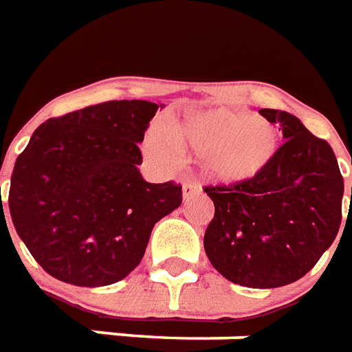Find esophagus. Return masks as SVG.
<instances>
[{"label":"esophagus","instance_id":"obj_1","mask_svg":"<svg viewBox=\"0 0 352 352\" xmlns=\"http://www.w3.org/2000/svg\"><path fill=\"white\" fill-rule=\"evenodd\" d=\"M197 193H201V188L197 186L195 182H186V184H184V188H182V197H184V201H188L189 197L197 195Z\"/></svg>","mask_w":352,"mask_h":352}]
</instances>
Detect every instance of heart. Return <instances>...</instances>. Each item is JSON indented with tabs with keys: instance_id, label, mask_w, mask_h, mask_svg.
Returning a JSON list of instances; mask_svg holds the SVG:
<instances>
[{
	"instance_id": "1",
	"label": "heart",
	"mask_w": 352,
	"mask_h": 352,
	"mask_svg": "<svg viewBox=\"0 0 352 352\" xmlns=\"http://www.w3.org/2000/svg\"><path fill=\"white\" fill-rule=\"evenodd\" d=\"M166 136L184 155L203 159L210 180L239 186L256 180L278 153V131L267 119L250 111L206 108L189 111L168 124ZM159 136L148 140V151L163 161L174 159V149Z\"/></svg>"
}]
</instances>
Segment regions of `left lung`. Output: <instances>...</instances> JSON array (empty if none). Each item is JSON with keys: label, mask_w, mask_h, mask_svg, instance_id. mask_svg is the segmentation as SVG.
Here are the masks:
<instances>
[{"label": "left lung", "mask_w": 352, "mask_h": 352, "mask_svg": "<svg viewBox=\"0 0 352 352\" xmlns=\"http://www.w3.org/2000/svg\"><path fill=\"white\" fill-rule=\"evenodd\" d=\"M260 113L278 123L286 142L256 180L204 189L216 208L204 252L231 283L278 288L307 275L333 243L343 178L330 144L298 117L280 109Z\"/></svg>", "instance_id": "obj_1"}]
</instances>
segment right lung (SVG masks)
Listing matches in <instances>:
<instances>
[{"mask_svg": "<svg viewBox=\"0 0 352 352\" xmlns=\"http://www.w3.org/2000/svg\"><path fill=\"white\" fill-rule=\"evenodd\" d=\"M159 108L104 102L32 134L12 168L9 210L51 276L89 288L121 280L144 258L153 226L182 204L180 186L149 184L138 170V144Z\"/></svg>", "mask_w": 352, "mask_h": 352, "instance_id": "add662e5", "label": "right lung"}]
</instances>
